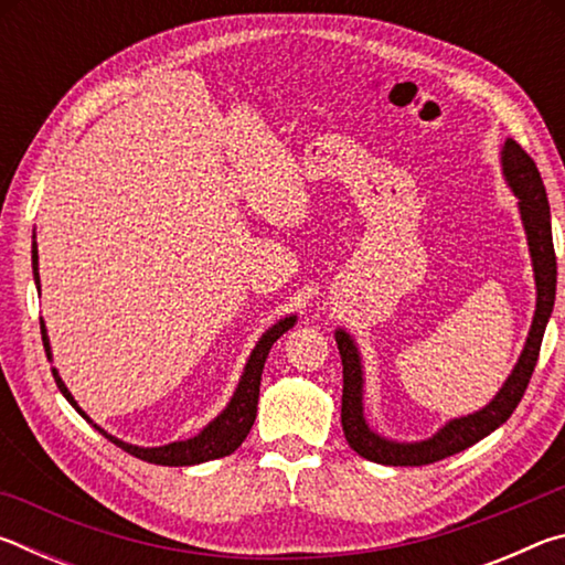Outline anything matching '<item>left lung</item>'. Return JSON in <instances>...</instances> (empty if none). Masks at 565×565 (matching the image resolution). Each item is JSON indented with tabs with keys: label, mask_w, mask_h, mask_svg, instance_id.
Listing matches in <instances>:
<instances>
[{
	"label": "left lung",
	"mask_w": 565,
	"mask_h": 565,
	"mask_svg": "<svg viewBox=\"0 0 565 565\" xmlns=\"http://www.w3.org/2000/svg\"><path fill=\"white\" fill-rule=\"evenodd\" d=\"M501 167L511 191L519 196V212L525 228V238H529V252L535 276V313L519 363L513 366L511 376L505 379L499 394L491 398V404H486L481 411H476V414L451 418L444 428H438L431 438H426V441L401 444L379 436L369 428L366 416H363L361 353L356 341H353L343 329H337V343L343 363V436H347L353 451L369 458V461L384 466H426L441 461V458H448L463 451L468 446L478 444L481 438L495 431L501 424H505L525 394V386H529L531 381L535 361H539L543 331H546L553 301H556V252H553L551 206L546 186H543V179L539 174L535 161L525 154L521 145H515L513 139H505L501 149Z\"/></svg>",
	"instance_id": "obj_1"
}]
</instances>
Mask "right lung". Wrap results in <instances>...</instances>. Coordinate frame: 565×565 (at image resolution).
<instances>
[{
  "instance_id": "right-lung-1",
  "label": "right lung",
  "mask_w": 565,
  "mask_h": 565,
  "mask_svg": "<svg viewBox=\"0 0 565 565\" xmlns=\"http://www.w3.org/2000/svg\"><path fill=\"white\" fill-rule=\"evenodd\" d=\"M32 269H34V281H36V289H40V256H36V242L32 244ZM296 323V317H286L281 321H276L274 327L264 333L256 343L252 356H248L246 366H244V374L238 379V386L234 391L232 401H228L226 408L218 414L212 424H209L202 434H196L194 438H186V441H174V444H167V446H157V448H145V446H131V444H124L119 438H114L111 434L104 431L99 428L94 420H89V416L84 414L76 404L74 396L70 394V388L64 386V381L60 379V371L52 369L56 386L64 394V398L70 401V404L79 411V414L94 424V428L102 436H107L111 444H117L121 451H127L131 456L141 458V461L147 463H159V466H194V463H204V461H214V458H222L234 454L238 446H242L244 438L248 436L254 426V418H256V404H259V386H262V371H264V363L266 356H269V351L274 347V341L284 337L286 331H289ZM40 327H42V341H44V351H46V359L52 361V347H50V337H46V327L44 321L40 319Z\"/></svg>"
}]
</instances>
